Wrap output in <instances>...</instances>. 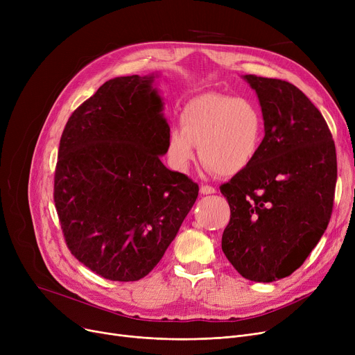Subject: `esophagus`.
<instances>
[{
  "label": "esophagus",
  "instance_id": "34e87169",
  "mask_svg": "<svg viewBox=\"0 0 355 355\" xmlns=\"http://www.w3.org/2000/svg\"><path fill=\"white\" fill-rule=\"evenodd\" d=\"M200 193H201V194H214V193H216V189L211 187V185L206 184V185H201V187H200Z\"/></svg>",
  "mask_w": 355,
  "mask_h": 355
}]
</instances>
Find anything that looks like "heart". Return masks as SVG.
Listing matches in <instances>:
<instances>
[{
  "label": "heart",
  "mask_w": 355,
  "mask_h": 355,
  "mask_svg": "<svg viewBox=\"0 0 355 355\" xmlns=\"http://www.w3.org/2000/svg\"><path fill=\"white\" fill-rule=\"evenodd\" d=\"M180 128H171L166 135V157L175 170H189L198 146L200 158L210 170L234 175L254 161L265 122L252 101L210 92L184 105Z\"/></svg>",
  "instance_id": "1"
}]
</instances>
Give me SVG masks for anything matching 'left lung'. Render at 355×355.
Masks as SVG:
<instances>
[{
    "label": "left lung",
    "instance_id": "8db88e82",
    "mask_svg": "<svg viewBox=\"0 0 355 355\" xmlns=\"http://www.w3.org/2000/svg\"><path fill=\"white\" fill-rule=\"evenodd\" d=\"M265 121L254 161L220 187L230 206L221 249L249 281L301 268L329 223L337 154L321 112L289 82L246 74Z\"/></svg>",
    "mask_w": 355,
    "mask_h": 355
}]
</instances>
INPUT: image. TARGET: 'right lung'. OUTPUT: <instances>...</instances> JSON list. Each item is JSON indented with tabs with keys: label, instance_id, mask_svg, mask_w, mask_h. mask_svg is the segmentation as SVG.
<instances>
[{
	"label": "right lung",
	"instance_id": "obj_1",
	"mask_svg": "<svg viewBox=\"0 0 355 355\" xmlns=\"http://www.w3.org/2000/svg\"><path fill=\"white\" fill-rule=\"evenodd\" d=\"M154 76L103 83L69 118L54 174L66 245L116 282L151 272L177 236L198 185L161 162L168 126Z\"/></svg>",
	"mask_w": 355,
	"mask_h": 355
}]
</instances>
